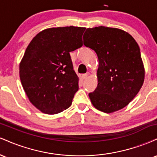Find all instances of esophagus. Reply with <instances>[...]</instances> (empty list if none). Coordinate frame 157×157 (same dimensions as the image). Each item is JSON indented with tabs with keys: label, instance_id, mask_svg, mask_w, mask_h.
Instances as JSON below:
<instances>
[{
	"label": "esophagus",
	"instance_id": "1",
	"mask_svg": "<svg viewBox=\"0 0 157 157\" xmlns=\"http://www.w3.org/2000/svg\"><path fill=\"white\" fill-rule=\"evenodd\" d=\"M89 76V73H86L85 74V75H82V78L83 79V80H86V79H87V77Z\"/></svg>",
	"mask_w": 157,
	"mask_h": 157
}]
</instances>
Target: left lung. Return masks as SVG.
<instances>
[{
    "mask_svg": "<svg viewBox=\"0 0 157 157\" xmlns=\"http://www.w3.org/2000/svg\"><path fill=\"white\" fill-rule=\"evenodd\" d=\"M84 45L96 52L98 84L89 96L99 111L107 113L123 109L136 97L145 80V68L137 43L117 28H89Z\"/></svg>",
    "mask_w": 157,
    "mask_h": 157,
    "instance_id": "8db88e82",
    "label": "left lung"
}]
</instances>
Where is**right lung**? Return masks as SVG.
Listing matches in <instances>:
<instances>
[{"label": "right lung", "mask_w": 157, "mask_h": 157, "mask_svg": "<svg viewBox=\"0 0 157 157\" xmlns=\"http://www.w3.org/2000/svg\"><path fill=\"white\" fill-rule=\"evenodd\" d=\"M85 27L48 28L27 46L20 63L21 84L27 97L41 112L56 114L70 107L79 89L69 52L82 46Z\"/></svg>", "instance_id": "obj_1"}]
</instances>
